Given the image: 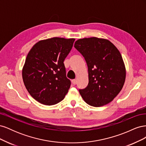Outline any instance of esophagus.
I'll use <instances>...</instances> for the list:
<instances>
[{
	"mask_svg": "<svg viewBox=\"0 0 146 146\" xmlns=\"http://www.w3.org/2000/svg\"><path fill=\"white\" fill-rule=\"evenodd\" d=\"M72 83L74 85H76V83H77V80H76V79H73V80H72Z\"/></svg>",
	"mask_w": 146,
	"mask_h": 146,
	"instance_id": "34e87169",
	"label": "esophagus"
}]
</instances>
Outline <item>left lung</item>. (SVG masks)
<instances>
[{"instance_id":"obj_1","label":"left lung","mask_w":146,"mask_h":146,"mask_svg":"<svg viewBox=\"0 0 146 146\" xmlns=\"http://www.w3.org/2000/svg\"><path fill=\"white\" fill-rule=\"evenodd\" d=\"M74 47L85 58L88 82L79 92L86 103L99 107L116 98L123 86L125 68L117 48L107 39L96 37L78 39Z\"/></svg>"}]
</instances>
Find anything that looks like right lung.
Masks as SVG:
<instances>
[{
	"instance_id": "right-lung-1",
	"label": "right lung",
	"mask_w": 146,
	"mask_h": 146,
	"mask_svg": "<svg viewBox=\"0 0 146 146\" xmlns=\"http://www.w3.org/2000/svg\"><path fill=\"white\" fill-rule=\"evenodd\" d=\"M75 39L52 38L38 42L29 52L23 78L30 94L44 105L63 100L71 85L66 77L64 61Z\"/></svg>"
}]
</instances>
